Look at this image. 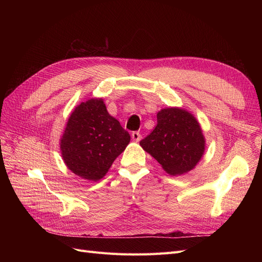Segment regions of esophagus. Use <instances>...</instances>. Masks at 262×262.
Here are the masks:
<instances>
[{
    "mask_svg": "<svg viewBox=\"0 0 262 262\" xmlns=\"http://www.w3.org/2000/svg\"><path fill=\"white\" fill-rule=\"evenodd\" d=\"M131 137H132V140L134 141V142H139L140 140H141V134H140V132H138V131H134V132H132V134H131Z\"/></svg>",
    "mask_w": 262,
    "mask_h": 262,
    "instance_id": "34e87169",
    "label": "esophagus"
}]
</instances>
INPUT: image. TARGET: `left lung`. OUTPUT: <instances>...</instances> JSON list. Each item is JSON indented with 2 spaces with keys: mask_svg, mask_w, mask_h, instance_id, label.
Here are the masks:
<instances>
[{
  "mask_svg": "<svg viewBox=\"0 0 262 262\" xmlns=\"http://www.w3.org/2000/svg\"><path fill=\"white\" fill-rule=\"evenodd\" d=\"M145 152L171 176L192 170L205 150V138L200 123L188 110L164 108L157 113V124L140 142Z\"/></svg>",
  "mask_w": 262,
  "mask_h": 262,
  "instance_id": "left-lung-1",
  "label": "left lung"
}]
</instances>
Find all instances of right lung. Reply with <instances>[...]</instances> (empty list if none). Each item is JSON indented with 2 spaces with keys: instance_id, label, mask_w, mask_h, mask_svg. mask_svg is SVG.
Masks as SVG:
<instances>
[{
  "instance_id": "add662e5",
  "label": "right lung",
  "mask_w": 262,
  "mask_h": 262,
  "mask_svg": "<svg viewBox=\"0 0 262 262\" xmlns=\"http://www.w3.org/2000/svg\"><path fill=\"white\" fill-rule=\"evenodd\" d=\"M130 143V134L110 116L102 98L81 102L60 139L62 160L76 176L98 181Z\"/></svg>"
}]
</instances>
